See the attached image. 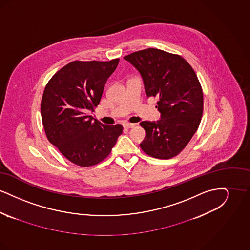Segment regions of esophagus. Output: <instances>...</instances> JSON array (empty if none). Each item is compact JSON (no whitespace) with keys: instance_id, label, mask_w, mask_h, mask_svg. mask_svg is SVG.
<instances>
[{"instance_id":"obj_1","label":"esophagus","mask_w":250,"mask_h":250,"mask_svg":"<svg viewBox=\"0 0 250 250\" xmlns=\"http://www.w3.org/2000/svg\"><path fill=\"white\" fill-rule=\"evenodd\" d=\"M123 125H124V127H125V128H126V129H129V128L134 127V126L136 125V124H129V123H125Z\"/></svg>"}]
</instances>
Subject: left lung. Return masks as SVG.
Masks as SVG:
<instances>
[{
  "mask_svg": "<svg viewBox=\"0 0 250 250\" xmlns=\"http://www.w3.org/2000/svg\"><path fill=\"white\" fill-rule=\"evenodd\" d=\"M124 59L140 72L148 97H157L161 119L143 121V152L168 159L188 145L198 129L203 111L202 86L183 57L157 48L133 52Z\"/></svg>",
  "mask_w": 250,
  "mask_h": 250,
  "instance_id": "left-lung-1",
  "label": "left lung"
}]
</instances>
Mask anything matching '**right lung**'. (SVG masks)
Segmentation results:
<instances>
[{"mask_svg":"<svg viewBox=\"0 0 250 250\" xmlns=\"http://www.w3.org/2000/svg\"><path fill=\"white\" fill-rule=\"evenodd\" d=\"M119 59L75 61L48 82L41 101V117L49 143L81 167L104 160L123 132L121 125H106L94 119L107 79Z\"/></svg>","mask_w":250,"mask_h":250,"instance_id":"obj_1","label":"right lung"}]
</instances>
